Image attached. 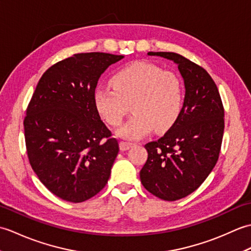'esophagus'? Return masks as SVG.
<instances>
[{"label":"esophagus","mask_w":251,"mask_h":251,"mask_svg":"<svg viewBox=\"0 0 251 251\" xmlns=\"http://www.w3.org/2000/svg\"><path fill=\"white\" fill-rule=\"evenodd\" d=\"M134 146V143L131 142H126V141H121L120 142V149L121 151H127L129 150V149Z\"/></svg>","instance_id":"34e87169"}]
</instances>
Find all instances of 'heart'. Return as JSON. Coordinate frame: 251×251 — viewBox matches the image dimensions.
<instances>
[{
    "label": "heart",
    "mask_w": 251,
    "mask_h": 251,
    "mask_svg": "<svg viewBox=\"0 0 251 251\" xmlns=\"http://www.w3.org/2000/svg\"><path fill=\"white\" fill-rule=\"evenodd\" d=\"M111 85H99L94 93L99 114L109 123L120 125L131 108L134 113L117 130V136L138 140L154 128L164 131L178 120L183 105L180 78L152 63L138 61L121 69Z\"/></svg>",
    "instance_id": "1"
}]
</instances>
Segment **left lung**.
Returning a JSON list of instances; mask_svg holds the SVG:
<instances>
[{"label":"left lung","mask_w":251,"mask_h":251,"mask_svg":"<svg viewBox=\"0 0 251 251\" xmlns=\"http://www.w3.org/2000/svg\"><path fill=\"white\" fill-rule=\"evenodd\" d=\"M174 61L183 77L181 113L163 137L145 146L148 159L140 170L142 185L164 201H177L204 182L219 158L225 109L208 72L176 52H148Z\"/></svg>","instance_id":"left-lung-1"}]
</instances>
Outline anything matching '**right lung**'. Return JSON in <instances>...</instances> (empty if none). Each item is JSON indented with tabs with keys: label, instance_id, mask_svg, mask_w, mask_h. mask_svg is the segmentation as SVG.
<instances>
[{
	"label": "right lung",
	"instance_id": "1",
	"mask_svg": "<svg viewBox=\"0 0 251 251\" xmlns=\"http://www.w3.org/2000/svg\"><path fill=\"white\" fill-rule=\"evenodd\" d=\"M123 58L75 54L47 69L32 95L24 121L29 162L61 200L82 202L108 183L119 142L101 121L94 93L101 74Z\"/></svg>",
	"mask_w": 251,
	"mask_h": 251
}]
</instances>
